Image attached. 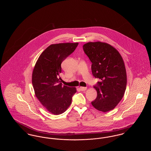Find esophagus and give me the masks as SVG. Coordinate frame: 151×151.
<instances>
[{"mask_svg": "<svg viewBox=\"0 0 151 151\" xmlns=\"http://www.w3.org/2000/svg\"><path fill=\"white\" fill-rule=\"evenodd\" d=\"M80 89L81 91H85L86 89V87H83V86H80Z\"/></svg>", "mask_w": 151, "mask_h": 151, "instance_id": "1", "label": "esophagus"}]
</instances>
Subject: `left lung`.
<instances>
[{
	"mask_svg": "<svg viewBox=\"0 0 151 151\" xmlns=\"http://www.w3.org/2000/svg\"><path fill=\"white\" fill-rule=\"evenodd\" d=\"M83 47L92 62L93 75L101 80L94 86L97 96L91 104L101 111L111 110L122 100L126 88V70L122 56L105 42H89Z\"/></svg>",
	"mask_w": 151,
	"mask_h": 151,
	"instance_id": "8db88e82",
	"label": "left lung"
}]
</instances>
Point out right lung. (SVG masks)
<instances>
[{
	"label": "right lung",
	"instance_id": "1",
	"mask_svg": "<svg viewBox=\"0 0 151 151\" xmlns=\"http://www.w3.org/2000/svg\"><path fill=\"white\" fill-rule=\"evenodd\" d=\"M79 43L52 44L38 58L32 73V84L36 97L54 115L62 114L72 102L76 88L62 86L61 63L72 53Z\"/></svg>",
	"mask_w": 151,
	"mask_h": 151
}]
</instances>
